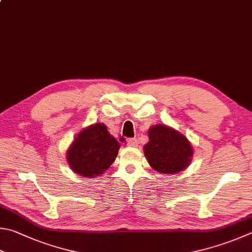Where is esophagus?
<instances>
[{
    "mask_svg": "<svg viewBox=\"0 0 252 252\" xmlns=\"http://www.w3.org/2000/svg\"><path fill=\"white\" fill-rule=\"evenodd\" d=\"M127 145L130 147H136V146H138V140H137L136 138H129V139H127Z\"/></svg>",
    "mask_w": 252,
    "mask_h": 252,
    "instance_id": "esophagus-1",
    "label": "esophagus"
}]
</instances>
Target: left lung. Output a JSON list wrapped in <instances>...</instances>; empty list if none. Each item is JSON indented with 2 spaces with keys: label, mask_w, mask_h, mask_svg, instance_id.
<instances>
[{
  "label": "left lung",
  "mask_w": 252,
  "mask_h": 252,
  "mask_svg": "<svg viewBox=\"0 0 252 252\" xmlns=\"http://www.w3.org/2000/svg\"><path fill=\"white\" fill-rule=\"evenodd\" d=\"M148 136L144 154L157 172L177 174L191 163L193 147L181 132L167 125L157 124L149 128Z\"/></svg>",
  "instance_id": "1"
}]
</instances>
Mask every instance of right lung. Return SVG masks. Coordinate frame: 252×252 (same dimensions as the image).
<instances>
[{
    "mask_svg": "<svg viewBox=\"0 0 252 252\" xmlns=\"http://www.w3.org/2000/svg\"><path fill=\"white\" fill-rule=\"evenodd\" d=\"M120 142L108 132L107 127L97 123L79 132L67 150L69 167L84 178L103 174L115 161Z\"/></svg>",
    "mask_w": 252,
    "mask_h": 252,
    "instance_id": "1",
    "label": "right lung"
}]
</instances>
